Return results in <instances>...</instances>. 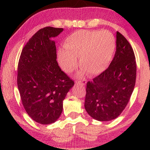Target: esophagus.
<instances>
[{"label": "esophagus", "mask_w": 150, "mask_h": 150, "mask_svg": "<svg viewBox=\"0 0 150 150\" xmlns=\"http://www.w3.org/2000/svg\"><path fill=\"white\" fill-rule=\"evenodd\" d=\"M75 83H76V84H81L82 85H85L87 83V80H85V79H83L82 81L77 80L75 81Z\"/></svg>", "instance_id": "esophagus-1"}]
</instances>
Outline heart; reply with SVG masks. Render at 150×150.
Wrapping results in <instances>:
<instances>
[{"label": "heart", "mask_w": 150, "mask_h": 150, "mask_svg": "<svg viewBox=\"0 0 150 150\" xmlns=\"http://www.w3.org/2000/svg\"><path fill=\"white\" fill-rule=\"evenodd\" d=\"M64 47L58 52V62L65 73L75 69L79 57L83 66L79 74L87 71L90 75H97L105 70L112 60L115 41L108 30H80L67 38Z\"/></svg>", "instance_id": "b5f03b06"}]
</instances>
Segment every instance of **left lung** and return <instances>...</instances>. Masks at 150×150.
<instances>
[{
	"label": "left lung",
	"mask_w": 150,
	"mask_h": 150,
	"mask_svg": "<svg viewBox=\"0 0 150 150\" xmlns=\"http://www.w3.org/2000/svg\"><path fill=\"white\" fill-rule=\"evenodd\" d=\"M135 79L134 51L127 40L117 31L116 51L109 67L87 83L84 105L87 113L100 122L115 120L129 102Z\"/></svg>",
	"instance_id": "left-lung-1"
}]
</instances>
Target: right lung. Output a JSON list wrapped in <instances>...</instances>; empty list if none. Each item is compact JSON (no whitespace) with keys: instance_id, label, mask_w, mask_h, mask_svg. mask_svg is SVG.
Listing matches in <instances>:
<instances>
[{"instance_id":"add662e5","label":"right lung","mask_w":150,"mask_h":150,"mask_svg":"<svg viewBox=\"0 0 150 150\" xmlns=\"http://www.w3.org/2000/svg\"><path fill=\"white\" fill-rule=\"evenodd\" d=\"M62 28L40 29L24 47L18 65L17 85L26 112L43 125L55 122L74 82L58 65L55 42Z\"/></svg>"}]
</instances>
